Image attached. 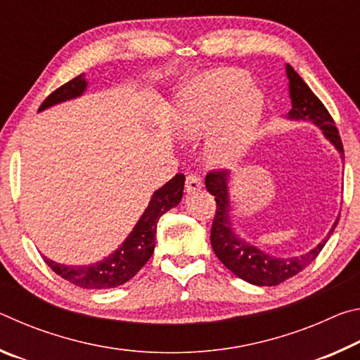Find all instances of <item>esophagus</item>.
<instances>
[{"mask_svg": "<svg viewBox=\"0 0 360 360\" xmlns=\"http://www.w3.org/2000/svg\"><path fill=\"white\" fill-rule=\"evenodd\" d=\"M202 186H203V182H202V178H200L198 174L191 173V174L186 176V191L187 192L200 191V188H202Z\"/></svg>", "mask_w": 360, "mask_h": 360, "instance_id": "1", "label": "esophagus"}]
</instances>
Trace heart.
Segmentation results:
<instances>
[{
    "label": "heart",
    "instance_id": "obj_1",
    "mask_svg": "<svg viewBox=\"0 0 360 360\" xmlns=\"http://www.w3.org/2000/svg\"><path fill=\"white\" fill-rule=\"evenodd\" d=\"M179 129L187 139L206 138L211 165L230 167L245 155L257 130L260 94L240 71L214 70L187 85L179 103Z\"/></svg>",
    "mask_w": 360,
    "mask_h": 360
}]
</instances>
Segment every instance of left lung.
I'll list each match as a JSON object with an SVG mask.
<instances>
[{
	"label": "left lung",
	"instance_id": "left-lung-1",
	"mask_svg": "<svg viewBox=\"0 0 360 360\" xmlns=\"http://www.w3.org/2000/svg\"><path fill=\"white\" fill-rule=\"evenodd\" d=\"M289 77V92L292 100V109L289 111V119L295 120H311L324 131L326 138L335 148L341 152L343 157V143L338 135L335 120L330 112L322 105V101L316 96L307 82L298 76L290 65L285 66ZM345 158V157H343ZM229 172L224 169H212L206 174L205 182L211 195L216 200V214L211 227V246L214 249L219 260L229 268L236 276L255 285H278L285 279L295 276L297 273L304 270L311 262L318 257L327 240L330 238L338 219L332 225L327 238L322 240L313 251L292 259H276L270 254L262 252L260 249L248 245L240 240L230 227V202L227 192Z\"/></svg>",
	"mask_w": 360,
	"mask_h": 360
}]
</instances>
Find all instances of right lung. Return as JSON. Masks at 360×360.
I'll return each instance as SVG.
<instances>
[{
    "label": "right lung",
    "instance_id": "1",
    "mask_svg": "<svg viewBox=\"0 0 360 360\" xmlns=\"http://www.w3.org/2000/svg\"><path fill=\"white\" fill-rule=\"evenodd\" d=\"M87 87L84 75H79L70 82L60 85L57 90L47 96L39 106V111L57 103L76 98L82 95ZM184 174H176L173 179H169L165 186L152 195L148 210L139 217L131 233L129 235L122 246L114 254L109 255L105 260L94 265L84 266H70L56 264L51 259L44 257L46 264L71 284L79 285L84 289H111L124 284L131 279L136 273L141 270L146 262L150 259L155 248V233L157 222L162 214L178 205L182 198L184 191Z\"/></svg>",
    "mask_w": 360,
    "mask_h": 360
}]
</instances>
